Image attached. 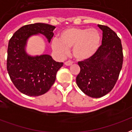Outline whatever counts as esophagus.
<instances>
[{"label":"esophagus","mask_w":132,"mask_h":132,"mask_svg":"<svg viewBox=\"0 0 132 132\" xmlns=\"http://www.w3.org/2000/svg\"><path fill=\"white\" fill-rule=\"evenodd\" d=\"M64 64H65L66 66H71V65L73 64V62L71 61H67L64 63Z\"/></svg>","instance_id":"1"}]
</instances>
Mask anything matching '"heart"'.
Returning a JSON list of instances; mask_svg holds the SVG:
<instances>
[{
    "label": "heart",
    "instance_id": "heart-1",
    "mask_svg": "<svg viewBox=\"0 0 132 132\" xmlns=\"http://www.w3.org/2000/svg\"><path fill=\"white\" fill-rule=\"evenodd\" d=\"M101 35L95 29L71 27L59 34V39L52 40V50L59 56H64L73 47L72 52L76 59L86 61L93 57L101 44Z\"/></svg>",
    "mask_w": 132,
    "mask_h": 132
}]
</instances>
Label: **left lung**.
Segmentation results:
<instances>
[{
    "mask_svg": "<svg viewBox=\"0 0 132 132\" xmlns=\"http://www.w3.org/2000/svg\"><path fill=\"white\" fill-rule=\"evenodd\" d=\"M103 31L102 45L91 59L79 61L80 72L76 83L86 95L100 98L110 92L120 73L123 53L120 39L108 26L98 24Z\"/></svg>",
    "mask_w": 132,
    "mask_h": 132,
    "instance_id": "obj_1",
    "label": "left lung"
}]
</instances>
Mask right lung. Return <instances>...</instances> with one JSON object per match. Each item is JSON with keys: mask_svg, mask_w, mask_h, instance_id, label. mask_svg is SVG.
I'll return each mask as SVG.
<instances>
[{"mask_svg": "<svg viewBox=\"0 0 132 132\" xmlns=\"http://www.w3.org/2000/svg\"><path fill=\"white\" fill-rule=\"evenodd\" d=\"M54 29V26L44 23L25 25L9 41L7 70L16 89L26 95L37 96L46 93L63 66V63L56 62L49 54L32 56L26 52L27 42L31 36L43 35L50 43Z\"/></svg>", "mask_w": 132, "mask_h": 132, "instance_id": "obj_1", "label": "right lung"}]
</instances>
